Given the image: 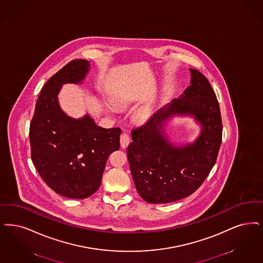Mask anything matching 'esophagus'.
<instances>
[{
    "label": "esophagus",
    "instance_id": "obj_1",
    "mask_svg": "<svg viewBox=\"0 0 263 263\" xmlns=\"http://www.w3.org/2000/svg\"><path fill=\"white\" fill-rule=\"evenodd\" d=\"M130 143V136L127 132H124L120 136V145L122 147H126Z\"/></svg>",
    "mask_w": 263,
    "mask_h": 263
}]
</instances>
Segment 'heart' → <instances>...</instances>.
Returning <instances> with one entry per match:
<instances>
[{"label": "heart", "instance_id": "1", "mask_svg": "<svg viewBox=\"0 0 263 263\" xmlns=\"http://www.w3.org/2000/svg\"><path fill=\"white\" fill-rule=\"evenodd\" d=\"M149 116V110L147 108H142L136 114V118L138 120H145Z\"/></svg>", "mask_w": 263, "mask_h": 263}]
</instances>
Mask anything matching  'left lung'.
<instances>
[{
	"instance_id": "8db88e82",
	"label": "left lung",
	"mask_w": 263,
	"mask_h": 263,
	"mask_svg": "<svg viewBox=\"0 0 263 263\" xmlns=\"http://www.w3.org/2000/svg\"><path fill=\"white\" fill-rule=\"evenodd\" d=\"M191 85L172 103L158 109L131 132L127 157L138 194L149 203H166L192 195L215 164L222 141V120L216 95L209 80L190 68ZM174 114H191L202 125L195 143L175 147L163 131Z\"/></svg>"
}]
</instances>
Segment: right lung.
<instances>
[{"label":"right lung","mask_w":263,"mask_h":263,"mask_svg":"<svg viewBox=\"0 0 263 263\" xmlns=\"http://www.w3.org/2000/svg\"><path fill=\"white\" fill-rule=\"evenodd\" d=\"M89 62L73 60L43 86L29 128L31 159L57 194L86 199L100 188L105 162L120 147L121 129L98 126L90 116L74 119L61 109L58 94L65 83H80Z\"/></svg>","instance_id":"1"}]
</instances>
